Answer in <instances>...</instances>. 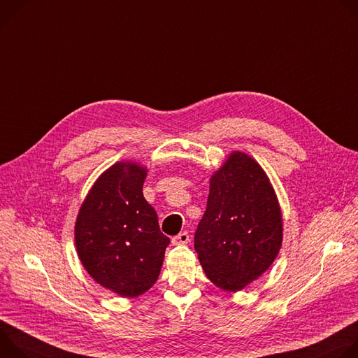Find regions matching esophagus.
I'll use <instances>...</instances> for the list:
<instances>
[{
	"label": "esophagus",
	"mask_w": 358,
	"mask_h": 358,
	"mask_svg": "<svg viewBox=\"0 0 358 358\" xmlns=\"http://www.w3.org/2000/svg\"><path fill=\"white\" fill-rule=\"evenodd\" d=\"M172 243H173L175 246H176V245H186V243H189V233H187V231L179 233L178 236L173 237Z\"/></svg>",
	"instance_id": "1"
}]
</instances>
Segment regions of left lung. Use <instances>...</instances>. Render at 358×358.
I'll list each match as a JSON object with an SVG mask.
<instances>
[{"label": "left lung", "mask_w": 358, "mask_h": 358, "mask_svg": "<svg viewBox=\"0 0 358 358\" xmlns=\"http://www.w3.org/2000/svg\"><path fill=\"white\" fill-rule=\"evenodd\" d=\"M282 242V210L266 172L249 155L231 152L210 178L194 233L208 279L224 292H239L271 266Z\"/></svg>", "instance_id": "obj_1"}]
</instances>
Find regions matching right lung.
Returning <instances> with one entry per match:
<instances>
[{
    "instance_id": "right-lung-1",
    "label": "right lung",
    "mask_w": 358,
    "mask_h": 358,
    "mask_svg": "<svg viewBox=\"0 0 358 358\" xmlns=\"http://www.w3.org/2000/svg\"><path fill=\"white\" fill-rule=\"evenodd\" d=\"M146 168L116 162L94 183L75 222L76 252L92 279L121 297H138L157 280L171 243L145 201Z\"/></svg>"
}]
</instances>
